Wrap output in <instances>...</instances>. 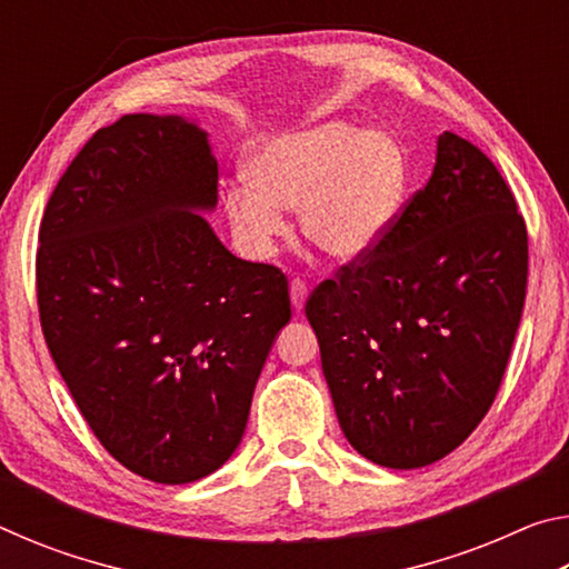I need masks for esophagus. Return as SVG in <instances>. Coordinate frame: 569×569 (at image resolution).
Listing matches in <instances>:
<instances>
[{"label": "esophagus", "instance_id": "obj_1", "mask_svg": "<svg viewBox=\"0 0 569 569\" xmlns=\"http://www.w3.org/2000/svg\"><path fill=\"white\" fill-rule=\"evenodd\" d=\"M306 296H308L306 281H301V278H293V281H291V303H293L296 311H301V308H303Z\"/></svg>", "mask_w": 569, "mask_h": 569}]
</instances>
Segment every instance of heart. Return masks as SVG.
Listing matches in <instances>:
<instances>
[{
    "label": "heart",
    "mask_w": 569,
    "mask_h": 569,
    "mask_svg": "<svg viewBox=\"0 0 569 569\" xmlns=\"http://www.w3.org/2000/svg\"><path fill=\"white\" fill-rule=\"evenodd\" d=\"M248 178L226 190V213L250 253H271L288 230L281 208H298L308 243L349 261L391 223L407 158L389 132L329 120L263 142L248 160Z\"/></svg>",
    "instance_id": "obj_1"
}]
</instances>
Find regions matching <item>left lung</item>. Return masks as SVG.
Wrapping results in <instances>:
<instances>
[{"instance_id": "left-lung-1", "label": "left lung", "mask_w": 569, "mask_h": 569, "mask_svg": "<svg viewBox=\"0 0 569 569\" xmlns=\"http://www.w3.org/2000/svg\"><path fill=\"white\" fill-rule=\"evenodd\" d=\"M527 293V226L502 172L455 132L381 238L313 288L306 319L346 439L417 469L492 407Z\"/></svg>"}]
</instances>
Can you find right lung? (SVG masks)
<instances>
[{
  "instance_id": "add662e5",
  "label": "right lung",
  "mask_w": 569,
  "mask_h": 569,
  "mask_svg": "<svg viewBox=\"0 0 569 569\" xmlns=\"http://www.w3.org/2000/svg\"><path fill=\"white\" fill-rule=\"evenodd\" d=\"M218 203L208 134L122 114L52 190L37 248L42 333L92 435L160 485L233 455L276 333L281 268L236 258L196 210Z\"/></svg>"
}]
</instances>
